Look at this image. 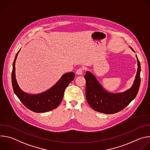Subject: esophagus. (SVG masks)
Segmentation results:
<instances>
[{"label":"esophagus","mask_w":150,"mask_h":150,"mask_svg":"<svg viewBox=\"0 0 150 150\" xmlns=\"http://www.w3.org/2000/svg\"><path fill=\"white\" fill-rule=\"evenodd\" d=\"M83 68H79L76 72V74L77 75H82V72H83Z\"/></svg>","instance_id":"1"}]
</instances>
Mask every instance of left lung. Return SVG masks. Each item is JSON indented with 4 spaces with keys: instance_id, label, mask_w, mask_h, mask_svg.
Instances as JSON below:
<instances>
[{
    "instance_id": "obj_1",
    "label": "left lung",
    "mask_w": 150,
    "mask_h": 150,
    "mask_svg": "<svg viewBox=\"0 0 150 150\" xmlns=\"http://www.w3.org/2000/svg\"><path fill=\"white\" fill-rule=\"evenodd\" d=\"M133 52L134 49L131 47ZM137 59L138 69L132 86L126 91L112 93L105 90L96 77L90 71L86 72L84 78L86 80L85 96L87 101L94 110L105 113L113 114L125 109L137 96L141 82L140 62Z\"/></svg>"
}]
</instances>
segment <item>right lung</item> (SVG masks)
I'll return each instance as SVG.
<instances>
[{
	"mask_svg": "<svg viewBox=\"0 0 150 150\" xmlns=\"http://www.w3.org/2000/svg\"><path fill=\"white\" fill-rule=\"evenodd\" d=\"M20 50L15 56L12 72V83L13 91L19 100L30 110L43 113L56 109L60 104L65 88L75 78V73L63 74L60 79L50 89L37 94H31L21 90L16 79L15 62Z\"/></svg>",
	"mask_w": 150,
	"mask_h": 150,
	"instance_id": "1",
	"label": "right lung"
}]
</instances>
